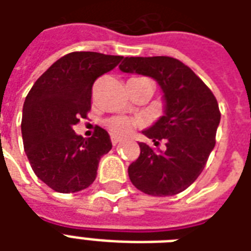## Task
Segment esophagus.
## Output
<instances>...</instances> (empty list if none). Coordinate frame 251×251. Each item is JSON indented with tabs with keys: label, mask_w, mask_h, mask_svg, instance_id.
<instances>
[{
	"label": "esophagus",
	"mask_w": 251,
	"mask_h": 251,
	"mask_svg": "<svg viewBox=\"0 0 251 251\" xmlns=\"http://www.w3.org/2000/svg\"><path fill=\"white\" fill-rule=\"evenodd\" d=\"M121 142H122V140H121V138H118V137H115V136H111V144H113V145H118V144H121Z\"/></svg>",
	"instance_id": "esophagus-1"
}]
</instances>
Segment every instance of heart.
<instances>
[{
  "instance_id": "heart-1",
  "label": "heart",
  "mask_w": 251,
  "mask_h": 251,
  "mask_svg": "<svg viewBox=\"0 0 251 251\" xmlns=\"http://www.w3.org/2000/svg\"><path fill=\"white\" fill-rule=\"evenodd\" d=\"M140 125V121L133 120V118H127V117H122V115H117V117H111L106 121V126L114 136H127L131 131L134 126Z\"/></svg>"
}]
</instances>
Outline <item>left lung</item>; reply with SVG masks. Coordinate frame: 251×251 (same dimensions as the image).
Masks as SVG:
<instances>
[{"label":"left lung","mask_w":251,"mask_h":251,"mask_svg":"<svg viewBox=\"0 0 251 251\" xmlns=\"http://www.w3.org/2000/svg\"><path fill=\"white\" fill-rule=\"evenodd\" d=\"M120 70L157 80L164 93L165 114L142 133L157 147L140 142V157L129 165L133 185L152 196L184 191L204 169L215 147L221 111L216 98L188 66L169 56L125 57Z\"/></svg>","instance_id":"1"}]
</instances>
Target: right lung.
<instances>
[{
	"label": "right lung",
	"mask_w": 251,
	"mask_h": 251,
	"mask_svg": "<svg viewBox=\"0 0 251 251\" xmlns=\"http://www.w3.org/2000/svg\"><path fill=\"white\" fill-rule=\"evenodd\" d=\"M122 56L71 52L53 63L30 88L23 107L21 133L36 176L60 194L93 184L100 157L111 149L107 131L93 137L72 130L91 109L94 82L118 66Z\"/></svg>",
	"instance_id": "obj_1"
}]
</instances>
